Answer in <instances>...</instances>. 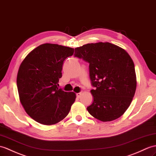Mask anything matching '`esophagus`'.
<instances>
[{"mask_svg":"<svg viewBox=\"0 0 156 156\" xmlns=\"http://www.w3.org/2000/svg\"><path fill=\"white\" fill-rule=\"evenodd\" d=\"M81 95H82V93H81V92L77 93V94H76V97H77V98H80V97Z\"/></svg>","mask_w":156,"mask_h":156,"instance_id":"34e87169","label":"esophagus"}]
</instances>
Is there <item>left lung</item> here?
<instances>
[{"label":"left lung","instance_id":"8db88e82","mask_svg":"<svg viewBox=\"0 0 156 156\" xmlns=\"http://www.w3.org/2000/svg\"><path fill=\"white\" fill-rule=\"evenodd\" d=\"M75 57L89 63L92 104L90 115L102 122L116 119L127 110L136 90L134 64L128 53L110 42L91 43L75 48Z\"/></svg>","mask_w":156,"mask_h":156}]
</instances>
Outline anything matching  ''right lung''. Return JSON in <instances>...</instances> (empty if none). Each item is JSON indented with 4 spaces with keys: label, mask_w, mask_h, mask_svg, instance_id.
<instances>
[{
    "label": "right lung",
    "mask_w": 156,
    "mask_h": 156,
    "mask_svg": "<svg viewBox=\"0 0 156 156\" xmlns=\"http://www.w3.org/2000/svg\"><path fill=\"white\" fill-rule=\"evenodd\" d=\"M74 51L70 47L46 43L32 50L20 65L16 84L20 103L29 116L40 124L58 123L74 102V92L58 87L64 61Z\"/></svg>",
    "instance_id": "obj_1"
}]
</instances>
